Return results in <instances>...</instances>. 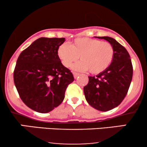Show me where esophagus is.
I'll list each match as a JSON object with an SVG mask.
<instances>
[{
    "label": "esophagus",
    "mask_w": 147,
    "mask_h": 147,
    "mask_svg": "<svg viewBox=\"0 0 147 147\" xmlns=\"http://www.w3.org/2000/svg\"><path fill=\"white\" fill-rule=\"evenodd\" d=\"M79 75V73H77V72H73V76H74V78L77 79V77Z\"/></svg>",
    "instance_id": "34e87169"
}]
</instances>
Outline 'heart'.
Instances as JSON below:
<instances>
[{
	"label": "heart",
	"mask_w": 147,
	"mask_h": 147,
	"mask_svg": "<svg viewBox=\"0 0 147 147\" xmlns=\"http://www.w3.org/2000/svg\"><path fill=\"white\" fill-rule=\"evenodd\" d=\"M59 58L65 67L78 71H87L92 75H98L109 67L113 59L114 49L110 43L90 38H77L70 45L63 43L57 50Z\"/></svg>",
	"instance_id": "obj_1"
}]
</instances>
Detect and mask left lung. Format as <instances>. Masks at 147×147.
<instances>
[{
  "mask_svg": "<svg viewBox=\"0 0 147 147\" xmlns=\"http://www.w3.org/2000/svg\"><path fill=\"white\" fill-rule=\"evenodd\" d=\"M97 38L106 40L113 45V59L105 71L96 77H88L84 92L92 107L108 111L119 106L126 97L132 80L133 66L129 52L115 39L109 36Z\"/></svg>",
  "mask_w": 147,
  "mask_h": 147,
  "instance_id": "left-lung-1",
  "label": "left lung"
}]
</instances>
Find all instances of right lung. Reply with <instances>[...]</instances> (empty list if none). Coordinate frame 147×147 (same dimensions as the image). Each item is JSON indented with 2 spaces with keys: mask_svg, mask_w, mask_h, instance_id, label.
<instances>
[{
  "mask_svg": "<svg viewBox=\"0 0 147 147\" xmlns=\"http://www.w3.org/2000/svg\"><path fill=\"white\" fill-rule=\"evenodd\" d=\"M65 41L41 37L23 50L16 61L15 86L25 105L36 112L46 113L61 104L67 87L74 81L57 55Z\"/></svg>",
  "mask_w": 147,
  "mask_h": 147,
  "instance_id": "add662e5",
  "label": "right lung"
}]
</instances>
